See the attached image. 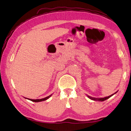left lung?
<instances>
[{
	"mask_svg": "<svg viewBox=\"0 0 131 131\" xmlns=\"http://www.w3.org/2000/svg\"><path fill=\"white\" fill-rule=\"evenodd\" d=\"M116 92H115V93H116ZM115 93H113V94H112V95H110V96H108V97H104V98H100V99H95V98H92V97H90V96H88L89 97H90V99H92V100H99V101H102V102H103V101H104V100H107V99H109L110 97H111L112 96H113V95L115 94Z\"/></svg>",
	"mask_w": 131,
	"mask_h": 131,
	"instance_id": "8db88e82",
	"label": "left lung"
}]
</instances>
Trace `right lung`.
I'll use <instances>...</instances> for the list:
<instances>
[{"mask_svg": "<svg viewBox=\"0 0 131 131\" xmlns=\"http://www.w3.org/2000/svg\"><path fill=\"white\" fill-rule=\"evenodd\" d=\"M51 96V95H50L49 96H47V97H45V98H43V99H36V100H33V99H29V100H30L31 101H32V102H42V101H44V100H47V99H48L50 97V96Z\"/></svg>", "mask_w": 131, "mask_h": 131, "instance_id": "1", "label": "right lung"}]
</instances>
